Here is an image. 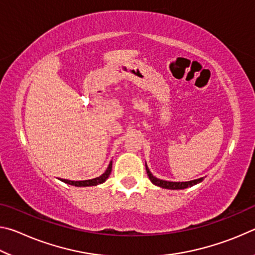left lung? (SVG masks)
<instances>
[{"label": "left lung", "instance_id": "8db88e82", "mask_svg": "<svg viewBox=\"0 0 255 255\" xmlns=\"http://www.w3.org/2000/svg\"><path fill=\"white\" fill-rule=\"evenodd\" d=\"M146 172H147V175L149 180L152 181V183L155 185H158V187L164 188V189H171V190H180V189H185L189 187H192L197 183H200L204 178L197 179V180H192V181H187V182H170V181H165V180H161L153 176V174L150 173V171L148 170L147 165H146Z\"/></svg>", "mask_w": 255, "mask_h": 255}]
</instances>
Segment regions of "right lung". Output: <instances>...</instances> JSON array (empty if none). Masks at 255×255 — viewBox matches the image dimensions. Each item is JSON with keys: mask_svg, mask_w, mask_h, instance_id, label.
<instances>
[{"mask_svg": "<svg viewBox=\"0 0 255 255\" xmlns=\"http://www.w3.org/2000/svg\"><path fill=\"white\" fill-rule=\"evenodd\" d=\"M111 169H112V162H110L109 166H108L107 171L103 173L102 175L98 176L96 179H91V180H84V181H71V180H65V179H60L62 181H64L65 183L68 184H72V185H75V187H91V185H97V184H100L103 183L105 181L109 178V175L111 173Z\"/></svg>", "mask_w": 255, "mask_h": 255, "instance_id": "1", "label": "right lung"}]
</instances>
